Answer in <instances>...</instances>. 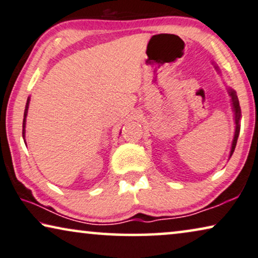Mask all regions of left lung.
Listing matches in <instances>:
<instances>
[{
	"label": "left lung",
	"mask_w": 258,
	"mask_h": 258,
	"mask_svg": "<svg viewBox=\"0 0 258 258\" xmlns=\"http://www.w3.org/2000/svg\"><path fill=\"white\" fill-rule=\"evenodd\" d=\"M217 70V67H215ZM229 92V96L231 97V105H233V110L235 112V124H236V128H235V136H234V140H233V145H231V150H230V155L231 157L235 151V147H236V143L238 139V134H239V120H241V107H239V103H238V98L236 92L234 91L233 89L228 90Z\"/></svg>",
	"instance_id": "obj_1"
}]
</instances>
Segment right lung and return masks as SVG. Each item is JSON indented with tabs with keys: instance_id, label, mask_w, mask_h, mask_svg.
Segmentation results:
<instances>
[{
	"instance_id": "1",
	"label": "right lung",
	"mask_w": 258,
	"mask_h": 258,
	"mask_svg": "<svg viewBox=\"0 0 258 258\" xmlns=\"http://www.w3.org/2000/svg\"><path fill=\"white\" fill-rule=\"evenodd\" d=\"M29 103H30V97H28V100H27V105H25V110H24V118H23V131H22V134H23V139H24V136H25V118H27V114H28V108H29Z\"/></svg>"
}]
</instances>
